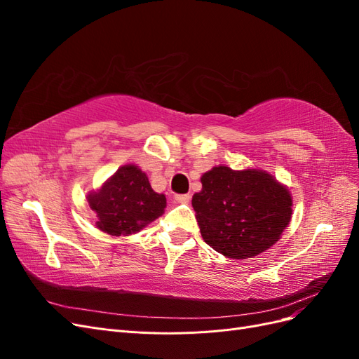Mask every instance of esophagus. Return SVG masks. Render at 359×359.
I'll use <instances>...</instances> for the list:
<instances>
[{
	"mask_svg": "<svg viewBox=\"0 0 359 359\" xmlns=\"http://www.w3.org/2000/svg\"><path fill=\"white\" fill-rule=\"evenodd\" d=\"M175 201L178 203H189L190 202V194H177Z\"/></svg>",
	"mask_w": 359,
	"mask_h": 359,
	"instance_id": "esophagus-1",
	"label": "esophagus"
}]
</instances>
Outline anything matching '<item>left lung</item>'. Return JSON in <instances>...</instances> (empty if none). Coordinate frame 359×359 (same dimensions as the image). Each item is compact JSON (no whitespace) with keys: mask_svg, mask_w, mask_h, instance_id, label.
<instances>
[{"mask_svg":"<svg viewBox=\"0 0 359 359\" xmlns=\"http://www.w3.org/2000/svg\"><path fill=\"white\" fill-rule=\"evenodd\" d=\"M193 194L203 241L231 259L255 257L273 247L289 226L292 194L262 169L219 165L201 177Z\"/></svg>","mask_w":359,"mask_h":359,"instance_id":"8db88e82","label":"left lung"}]
</instances>
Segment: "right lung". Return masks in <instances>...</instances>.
<instances>
[{"label": "right lung", "instance_id": "obj_1", "mask_svg": "<svg viewBox=\"0 0 359 359\" xmlns=\"http://www.w3.org/2000/svg\"><path fill=\"white\" fill-rule=\"evenodd\" d=\"M90 208L97 214L102 232L128 236L139 232L165 212L166 196L153 190L147 173L136 165H124L88 193Z\"/></svg>", "mask_w": 359, "mask_h": 359}]
</instances>
